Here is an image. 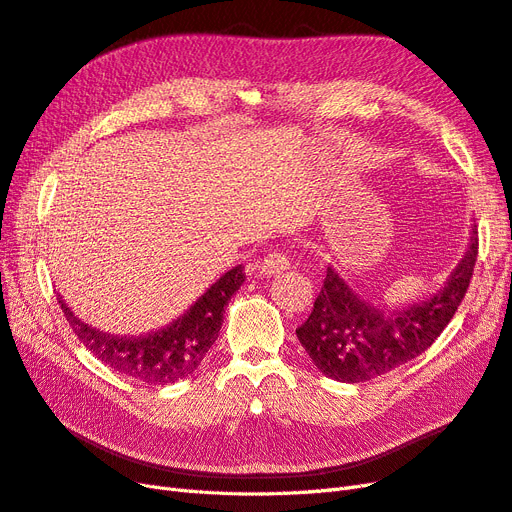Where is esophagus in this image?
Segmentation results:
<instances>
[{"label":"esophagus","mask_w":512,"mask_h":512,"mask_svg":"<svg viewBox=\"0 0 512 512\" xmlns=\"http://www.w3.org/2000/svg\"><path fill=\"white\" fill-rule=\"evenodd\" d=\"M285 270H290V259H287L283 253H270L261 259L259 264V272L268 274V277H272V274H281Z\"/></svg>","instance_id":"obj_1"}]
</instances>
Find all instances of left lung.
<instances>
[{
    "mask_svg": "<svg viewBox=\"0 0 512 512\" xmlns=\"http://www.w3.org/2000/svg\"><path fill=\"white\" fill-rule=\"evenodd\" d=\"M478 257V229L441 290L409 307L385 309L359 292L333 266L296 337L313 365L339 383H365L422 355L443 333L467 294Z\"/></svg>",
    "mask_w": 512,
    "mask_h": 512,
    "instance_id": "obj_1",
    "label": "left lung"
}]
</instances>
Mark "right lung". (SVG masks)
I'll return each mask as SVG.
<instances>
[{"label": "right lung", "instance_id": "obj_1", "mask_svg": "<svg viewBox=\"0 0 512 512\" xmlns=\"http://www.w3.org/2000/svg\"><path fill=\"white\" fill-rule=\"evenodd\" d=\"M244 279L242 266L231 268L177 320L138 337L103 333L77 318L62 296L58 303L80 342L108 368L149 385H170L199 368L218 339L231 296L240 290Z\"/></svg>", "mask_w": 512, "mask_h": 512}]
</instances>
